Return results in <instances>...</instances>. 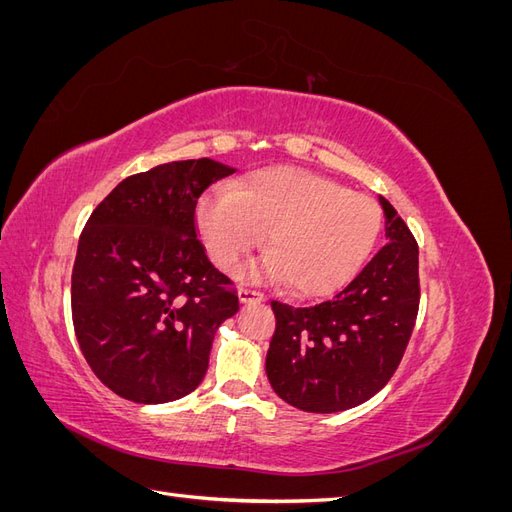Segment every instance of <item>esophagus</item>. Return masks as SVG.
I'll return each mask as SVG.
<instances>
[{"label":"esophagus","instance_id":"1","mask_svg":"<svg viewBox=\"0 0 512 512\" xmlns=\"http://www.w3.org/2000/svg\"><path fill=\"white\" fill-rule=\"evenodd\" d=\"M239 301L243 305H247V303H262V301H265V294L258 292V290H252V288H241L239 290Z\"/></svg>","mask_w":512,"mask_h":512}]
</instances>
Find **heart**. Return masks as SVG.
<instances>
[{
  "label": "heart",
  "instance_id": "obj_1",
  "mask_svg": "<svg viewBox=\"0 0 512 512\" xmlns=\"http://www.w3.org/2000/svg\"><path fill=\"white\" fill-rule=\"evenodd\" d=\"M198 230L211 260L237 271L267 232L265 269L303 297H324L365 267L382 232L374 198L301 168L254 170L232 192L207 196Z\"/></svg>",
  "mask_w": 512,
  "mask_h": 512
}]
</instances>
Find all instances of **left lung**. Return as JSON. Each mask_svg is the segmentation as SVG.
Returning <instances> with one entry per match:
<instances>
[{
	"instance_id": "1",
	"label": "left lung",
	"mask_w": 512,
	"mask_h": 512,
	"mask_svg": "<svg viewBox=\"0 0 512 512\" xmlns=\"http://www.w3.org/2000/svg\"><path fill=\"white\" fill-rule=\"evenodd\" d=\"M386 245L333 299L312 307L271 301L267 378L286 404L331 414L361 406L391 380L418 312V245L380 196Z\"/></svg>"
}]
</instances>
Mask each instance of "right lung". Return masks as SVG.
<instances>
[{"instance_id": "1", "label": "right lung", "mask_w": 512, "mask_h": 512, "mask_svg": "<svg viewBox=\"0 0 512 512\" xmlns=\"http://www.w3.org/2000/svg\"><path fill=\"white\" fill-rule=\"evenodd\" d=\"M235 173L209 158L123 179L89 215L72 269V322L104 386L166 404L203 382L220 324L239 297L196 237V200Z\"/></svg>"}]
</instances>
